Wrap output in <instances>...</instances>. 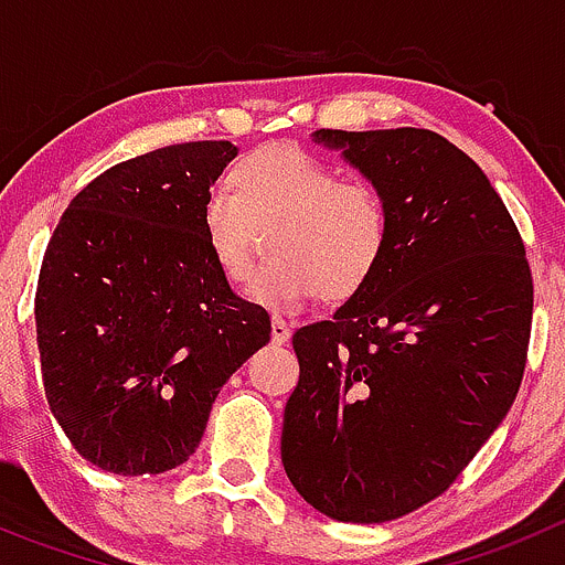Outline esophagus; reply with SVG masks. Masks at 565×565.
<instances>
[{"mask_svg": "<svg viewBox=\"0 0 565 565\" xmlns=\"http://www.w3.org/2000/svg\"><path fill=\"white\" fill-rule=\"evenodd\" d=\"M291 339V326L282 317H271V342L286 344Z\"/></svg>", "mask_w": 565, "mask_h": 565, "instance_id": "esophagus-1", "label": "esophagus"}]
</instances>
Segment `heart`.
Segmentation results:
<instances>
[{"instance_id": "obj_1", "label": "heart", "mask_w": 565, "mask_h": 565, "mask_svg": "<svg viewBox=\"0 0 565 565\" xmlns=\"http://www.w3.org/2000/svg\"><path fill=\"white\" fill-rule=\"evenodd\" d=\"M203 201V234L228 282L252 277L259 228L268 232V263L254 277L248 297L274 311H294L322 291L328 299L353 297L376 274L391 212L382 194L306 149L282 143L252 152Z\"/></svg>"}]
</instances>
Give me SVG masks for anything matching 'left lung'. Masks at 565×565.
Here are the masks:
<instances>
[{
    "label": "left lung",
    "instance_id": "left-lung-1",
    "mask_svg": "<svg viewBox=\"0 0 565 565\" xmlns=\"http://www.w3.org/2000/svg\"><path fill=\"white\" fill-rule=\"evenodd\" d=\"M391 212L387 252L333 319L294 333L282 467L333 521L384 523L450 489L526 367L532 271L501 194L433 129H319Z\"/></svg>",
    "mask_w": 565,
    "mask_h": 565
}]
</instances>
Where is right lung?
<instances>
[{
  "instance_id": "1",
  "label": "right lung",
  "mask_w": 565,
  "mask_h": 565,
  "mask_svg": "<svg viewBox=\"0 0 565 565\" xmlns=\"http://www.w3.org/2000/svg\"><path fill=\"white\" fill-rule=\"evenodd\" d=\"M237 154L192 141L115 163L70 201L36 288L47 404L70 444L118 476L189 461L209 411L271 337L206 234L203 201Z\"/></svg>"
}]
</instances>
